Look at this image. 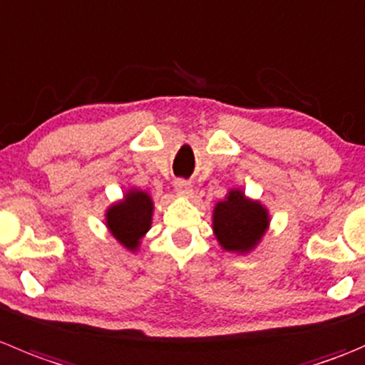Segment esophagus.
Listing matches in <instances>:
<instances>
[{
	"label": "esophagus",
	"mask_w": 365,
	"mask_h": 365,
	"mask_svg": "<svg viewBox=\"0 0 365 365\" xmlns=\"http://www.w3.org/2000/svg\"><path fill=\"white\" fill-rule=\"evenodd\" d=\"M173 185H175V190L180 194V196H189V194L192 192V187H190V183L183 178L175 180V183H173Z\"/></svg>",
	"instance_id": "34e87169"
}]
</instances>
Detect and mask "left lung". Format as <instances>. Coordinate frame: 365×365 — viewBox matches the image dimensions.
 Segmentation results:
<instances>
[{
    "label": "left lung",
    "mask_w": 365,
    "mask_h": 365,
    "mask_svg": "<svg viewBox=\"0 0 365 365\" xmlns=\"http://www.w3.org/2000/svg\"><path fill=\"white\" fill-rule=\"evenodd\" d=\"M269 225L267 210L258 201L230 190L214 208V233L226 251L247 253L257 246Z\"/></svg>",
    "instance_id": "1"
}]
</instances>
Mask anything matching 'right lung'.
Instances as JSON below:
<instances>
[{"label": "right lung", "mask_w": 365, "mask_h": 365, "mask_svg": "<svg viewBox=\"0 0 365 365\" xmlns=\"http://www.w3.org/2000/svg\"><path fill=\"white\" fill-rule=\"evenodd\" d=\"M153 201L143 190H130L121 203L107 210V226L112 235L130 251L139 247L140 239L151 226Z\"/></svg>", "instance_id": "right-lung-1"}]
</instances>
